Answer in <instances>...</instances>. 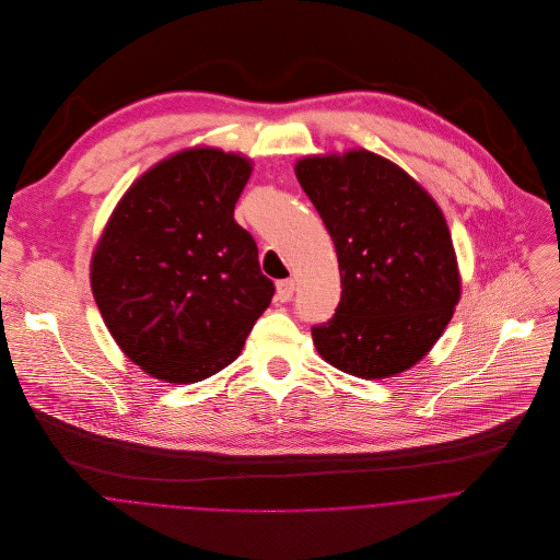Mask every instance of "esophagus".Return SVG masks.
Here are the masks:
<instances>
[{
    "instance_id": "34e87169",
    "label": "esophagus",
    "mask_w": 560,
    "mask_h": 560,
    "mask_svg": "<svg viewBox=\"0 0 560 560\" xmlns=\"http://www.w3.org/2000/svg\"><path fill=\"white\" fill-rule=\"evenodd\" d=\"M293 291H295V282H293L291 278L280 280V282L276 284V298H278L280 302H289V300L293 298Z\"/></svg>"
}]
</instances>
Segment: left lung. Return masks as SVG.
<instances>
[{"mask_svg":"<svg viewBox=\"0 0 560 560\" xmlns=\"http://www.w3.org/2000/svg\"><path fill=\"white\" fill-rule=\"evenodd\" d=\"M295 174L334 241L340 302L313 327L323 360L362 380L393 377L435 345L462 280L435 200L369 151L304 158Z\"/></svg>","mask_w":560,"mask_h":560,"instance_id":"8db88e82","label":"left lung"}]
</instances>
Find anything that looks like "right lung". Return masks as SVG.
I'll use <instances>...</instances> for the list:
<instances>
[{
    "label": "right lung",
    "mask_w": 560,
    "mask_h": 560,
    "mask_svg": "<svg viewBox=\"0 0 560 560\" xmlns=\"http://www.w3.org/2000/svg\"><path fill=\"white\" fill-rule=\"evenodd\" d=\"M249 172L218 149L160 161L122 196L94 249L101 317L158 380L194 384L226 369L273 298L256 241L235 222Z\"/></svg>",
    "instance_id": "1"
}]
</instances>
